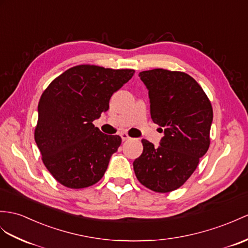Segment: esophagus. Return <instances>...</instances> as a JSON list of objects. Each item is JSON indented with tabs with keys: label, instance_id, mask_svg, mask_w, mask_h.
<instances>
[{
	"label": "esophagus",
	"instance_id": "esophagus-1",
	"mask_svg": "<svg viewBox=\"0 0 248 248\" xmlns=\"http://www.w3.org/2000/svg\"><path fill=\"white\" fill-rule=\"evenodd\" d=\"M121 138H122V140L123 141H126V140H129V139H130V137L127 135V134H126V132H121Z\"/></svg>",
	"mask_w": 248,
	"mask_h": 248
}]
</instances>
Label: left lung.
Returning a JSON list of instances; mask_svg holds the SVG:
<instances>
[{
  "mask_svg": "<svg viewBox=\"0 0 248 248\" xmlns=\"http://www.w3.org/2000/svg\"><path fill=\"white\" fill-rule=\"evenodd\" d=\"M139 77L148 89L150 116L164 128V137L159 147L143 139L134 170L150 190L170 192L189 179L208 150L213 107L202 87L185 72L156 68Z\"/></svg>",
  "mask_w": 248,
  "mask_h": 248,
  "instance_id": "obj_1",
  "label": "left lung"
}]
</instances>
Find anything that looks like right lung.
I'll use <instances>...</instances> for the list:
<instances>
[{
    "mask_svg": "<svg viewBox=\"0 0 248 248\" xmlns=\"http://www.w3.org/2000/svg\"><path fill=\"white\" fill-rule=\"evenodd\" d=\"M134 69L78 65L64 71L42 93L34 140L42 161L59 183L85 188L102 179L122 142L93 124L109 108V100Z\"/></svg>",
    "mask_w": 248,
    "mask_h": 248,
    "instance_id": "1",
    "label": "right lung"
}]
</instances>
